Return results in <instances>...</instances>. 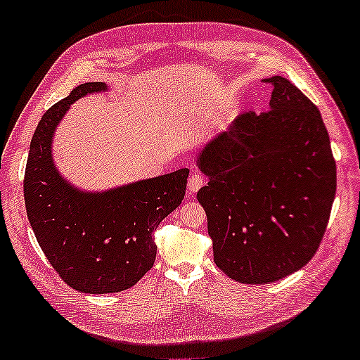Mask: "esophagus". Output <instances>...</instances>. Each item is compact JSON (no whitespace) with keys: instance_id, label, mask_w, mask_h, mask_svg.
Here are the masks:
<instances>
[{"instance_id":"esophagus-1","label":"esophagus","mask_w":360,"mask_h":360,"mask_svg":"<svg viewBox=\"0 0 360 360\" xmlns=\"http://www.w3.org/2000/svg\"><path fill=\"white\" fill-rule=\"evenodd\" d=\"M205 182H207L205 176L197 171V173H192V176L189 178V184H187V189H189V192H197L198 189H200V187L205 186Z\"/></svg>"}]
</instances>
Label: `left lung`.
I'll return each mask as SVG.
<instances>
[{
	"label": "left lung",
	"instance_id": "obj_1",
	"mask_svg": "<svg viewBox=\"0 0 360 360\" xmlns=\"http://www.w3.org/2000/svg\"><path fill=\"white\" fill-rule=\"evenodd\" d=\"M262 82L272 84L269 110L243 112L197 157L210 178L197 198L216 266L252 285L281 281L312 259L336 192L319 108L287 78Z\"/></svg>",
	"mask_w": 360,
	"mask_h": 360
}]
</instances>
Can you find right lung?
Returning <instances> with one entry per match:
<instances>
[{
  "mask_svg": "<svg viewBox=\"0 0 360 360\" xmlns=\"http://www.w3.org/2000/svg\"><path fill=\"white\" fill-rule=\"evenodd\" d=\"M83 83L48 108L33 133L24 197L27 216L51 266L83 293H117L138 283L155 262L153 232L179 207L189 169L105 192H83L57 173L51 153L56 127L83 96L105 91Z\"/></svg>",
  "mask_w": 360,
  "mask_h": 360,
  "instance_id": "add662e5",
  "label": "right lung"
}]
</instances>
